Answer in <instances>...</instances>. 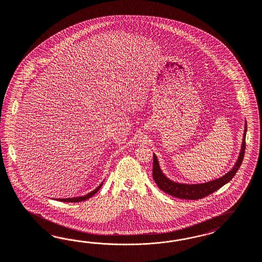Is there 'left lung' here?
Here are the masks:
<instances>
[{"instance_id":"left-lung-1","label":"left lung","mask_w":262,"mask_h":262,"mask_svg":"<svg viewBox=\"0 0 262 262\" xmlns=\"http://www.w3.org/2000/svg\"><path fill=\"white\" fill-rule=\"evenodd\" d=\"M247 123L245 121V128L243 134V139L241 144V149L238 156L237 160L234 163L233 167L230 169L227 174L222 177L204 183H177L169 178H167L164 173L162 172L161 168L159 166L158 157L154 154V165H152V178L156 183L158 184L159 188L164 191L167 194L177 197V198L185 199V200H198V199L205 198L207 195L213 193L215 191L221 188L223 185L229 183L234 174H236L239 167L242 163V160L245 154V138H246Z\"/></svg>"}]
</instances>
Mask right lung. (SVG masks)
<instances>
[{
	"label": "right lung",
	"mask_w": 262,
	"mask_h": 262,
	"mask_svg": "<svg viewBox=\"0 0 262 262\" xmlns=\"http://www.w3.org/2000/svg\"><path fill=\"white\" fill-rule=\"evenodd\" d=\"M103 183H101L97 188H95L94 190L91 191L90 193H88L86 195H84V196H80V197H74V198H65V199H56L57 201H59V202H64V203H79V202H82V201H85V200H88V199L90 198V197H92L93 195H95L96 193L98 192V191L100 190V188L102 187V185H103ZM54 200H56V199H54Z\"/></svg>",
	"instance_id": "add662e5"
}]
</instances>
